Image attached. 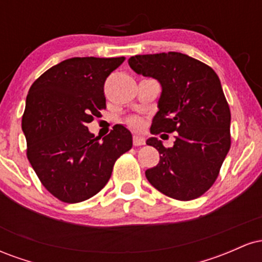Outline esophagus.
<instances>
[{
	"instance_id": "1",
	"label": "esophagus",
	"mask_w": 262,
	"mask_h": 262,
	"mask_svg": "<svg viewBox=\"0 0 262 262\" xmlns=\"http://www.w3.org/2000/svg\"><path fill=\"white\" fill-rule=\"evenodd\" d=\"M133 144L134 146H141L145 144V139L141 135H134L133 137Z\"/></svg>"
}]
</instances>
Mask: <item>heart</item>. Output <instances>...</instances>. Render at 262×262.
<instances>
[{
    "instance_id": "b5f03b06",
    "label": "heart",
    "mask_w": 262,
    "mask_h": 262,
    "mask_svg": "<svg viewBox=\"0 0 262 262\" xmlns=\"http://www.w3.org/2000/svg\"><path fill=\"white\" fill-rule=\"evenodd\" d=\"M125 122H127V124L130 125L132 128H139V127H141V124H143L141 119L139 118V117H137V116L128 117V118L125 119Z\"/></svg>"
}]
</instances>
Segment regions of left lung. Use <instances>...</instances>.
<instances>
[{
  "instance_id": "8db88e82",
  "label": "left lung",
  "mask_w": 262,
  "mask_h": 262,
  "mask_svg": "<svg viewBox=\"0 0 262 262\" xmlns=\"http://www.w3.org/2000/svg\"><path fill=\"white\" fill-rule=\"evenodd\" d=\"M128 62L137 74L161 83L151 134L176 132L172 148H165L158 138L146 140L160 154L159 164L145 171L146 179L175 200L201 197L217 180L231 143L230 110L218 75L176 52L135 55Z\"/></svg>"
}]
</instances>
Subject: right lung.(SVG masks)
Listing matches in <instances>:
<instances>
[{"instance_id": "add662e5", "label": "right lung", "mask_w": 262, "mask_h": 262, "mask_svg": "<svg viewBox=\"0 0 262 262\" xmlns=\"http://www.w3.org/2000/svg\"><path fill=\"white\" fill-rule=\"evenodd\" d=\"M121 58H71L33 82L22 117L27 158L44 186L65 203L89 200L112 175L114 162L132 149L127 128L116 124L101 140L87 128L106 108L104 82Z\"/></svg>"}]
</instances>
